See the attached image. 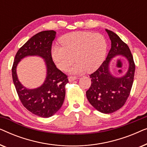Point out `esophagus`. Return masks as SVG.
Returning <instances> with one entry per match:
<instances>
[{"instance_id": "esophagus-1", "label": "esophagus", "mask_w": 147, "mask_h": 147, "mask_svg": "<svg viewBox=\"0 0 147 147\" xmlns=\"http://www.w3.org/2000/svg\"><path fill=\"white\" fill-rule=\"evenodd\" d=\"M76 79H77V78L76 77H74V76H70V77L68 78V80H69V82H71L74 81V80H76Z\"/></svg>"}]
</instances>
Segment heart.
Returning a JSON list of instances; mask_svg holds the SVG:
<instances>
[{
    "label": "heart",
    "instance_id": "b5f03b06",
    "mask_svg": "<svg viewBox=\"0 0 147 147\" xmlns=\"http://www.w3.org/2000/svg\"><path fill=\"white\" fill-rule=\"evenodd\" d=\"M60 42L63 47L53 46L51 52L55 65L62 71L73 63L74 57L77 62L69 69L72 74H82L86 70L95 71L105 59L107 43L102 34L72 32L63 35Z\"/></svg>",
    "mask_w": 147,
    "mask_h": 147
}]
</instances>
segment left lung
<instances>
[{
	"mask_svg": "<svg viewBox=\"0 0 147 147\" xmlns=\"http://www.w3.org/2000/svg\"><path fill=\"white\" fill-rule=\"evenodd\" d=\"M106 31L111 41V49L100 67L90 75L92 83L86 97L98 111L110 114L122 108L127 100L133 84L135 65L128 46L115 33L108 29ZM118 55L129 61L127 71L121 77H116L110 71L111 59Z\"/></svg>",
	"mask_w": 147,
	"mask_h": 147,
	"instance_id": "1",
	"label": "left lung"
}]
</instances>
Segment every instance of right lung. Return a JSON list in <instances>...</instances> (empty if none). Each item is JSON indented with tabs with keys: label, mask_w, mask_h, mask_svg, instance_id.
<instances>
[{
	"label": "right lung",
	"mask_w": 147,
	"mask_h": 147,
	"mask_svg": "<svg viewBox=\"0 0 147 147\" xmlns=\"http://www.w3.org/2000/svg\"><path fill=\"white\" fill-rule=\"evenodd\" d=\"M56 32L53 30L38 33L28 40L16 54L12 76L19 99L29 112L42 118L54 115L63 103L67 76L58 69L51 57L52 42ZM27 56H39L45 61L47 73L44 84L35 89H29L22 85L18 79L16 67L19 61Z\"/></svg>",
	"instance_id": "1"
}]
</instances>
